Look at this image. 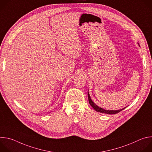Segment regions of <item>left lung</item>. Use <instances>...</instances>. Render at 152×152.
<instances>
[{
  "mask_svg": "<svg viewBox=\"0 0 152 152\" xmlns=\"http://www.w3.org/2000/svg\"><path fill=\"white\" fill-rule=\"evenodd\" d=\"M88 97L89 103L91 104V106L94 108V110L96 111L99 112V113H104V114H115L118 113L119 112L123 110L124 108H126V107H124V108H123V109H121V110H104V109H103V108L98 106L97 105H96L93 102V101L91 99V97H90L88 92Z\"/></svg>",
  "mask_w": 152,
  "mask_h": 152,
  "instance_id": "1",
  "label": "left lung"
}]
</instances>
